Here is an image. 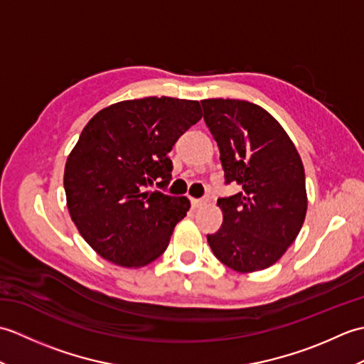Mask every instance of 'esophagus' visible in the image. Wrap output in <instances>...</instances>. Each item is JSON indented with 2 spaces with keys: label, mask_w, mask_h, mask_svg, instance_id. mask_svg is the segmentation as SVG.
<instances>
[{
  "label": "esophagus",
  "mask_w": 364,
  "mask_h": 364,
  "mask_svg": "<svg viewBox=\"0 0 364 364\" xmlns=\"http://www.w3.org/2000/svg\"><path fill=\"white\" fill-rule=\"evenodd\" d=\"M203 203H205L203 198H191V205L194 210H197V208H200Z\"/></svg>",
  "instance_id": "obj_1"
}]
</instances>
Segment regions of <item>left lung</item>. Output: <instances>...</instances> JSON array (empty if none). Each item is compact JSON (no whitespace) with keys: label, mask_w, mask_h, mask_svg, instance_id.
<instances>
[{"label":"left lung","mask_w":364,"mask_h":364,"mask_svg":"<svg viewBox=\"0 0 364 364\" xmlns=\"http://www.w3.org/2000/svg\"><path fill=\"white\" fill-rule=\"evenodd\" d=\"M203 119L220 151L223 222L208 235L215 258L237 272L272 266L297 237L306 214L305 170L289 136L272 115L245 100H203Z\"/></svg>","instance_id":"obj_1"}]
</instances>
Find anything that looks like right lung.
I'll use <instances>...</instances> for the list:
<instances>
[{"label": "right lung", "mask_w": 364, "mask_h": 364, "mask_svg": "<svg viewBox=\"0 0 364 364\" xmlns=\"http://www.w3.org/2000/svg\"><path fill=\"white\" fill-rule=\"evenodd\" d=\"M200 119L198 102L149 97L105 107L84 127L64 189L72 220L100 257L141 267L164 253L191 203L151 189L168 186V151Z\"/></svg>", "instance_id": "add662e5"}]
</instances>
